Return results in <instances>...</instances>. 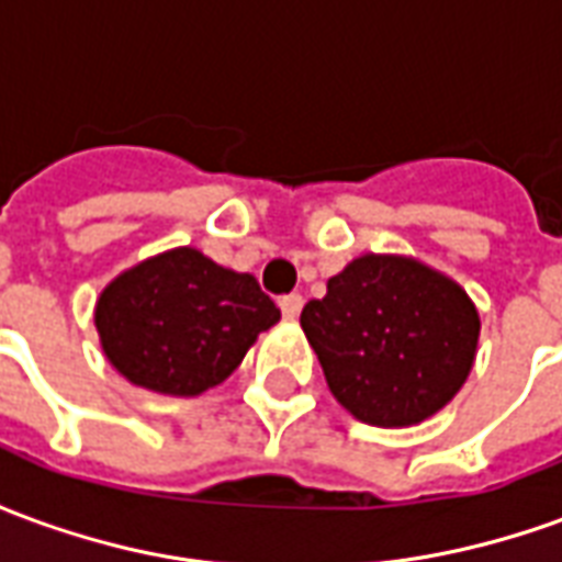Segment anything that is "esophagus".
Listing matches in <instances>:
<instances>
[{
    "label": "esophagus",
    "mask_w": 562,
    "mask_h": 562,
    "mask_svg": "<svg viewBox=\"0 0 562 562\" xmlns=\"http://www.w3.org/2000/svg\"><path fill=\"white\" fill-rule=\"evenodd\" d=\"M301 306H304V297H301V294H282L280 297V310L285 318L301 316Z\"/></svg>",
    "instance_id": "34e87169"
}]
</instances>
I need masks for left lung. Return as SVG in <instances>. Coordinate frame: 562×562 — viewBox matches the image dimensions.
<instances>
[{
  "mask_svg": "<svg viewBox=\"0 0 562 562\" xmlns=\"http://www.w3.org/2000/svg\"><path fill=\"white\" fill-rule=\"evenodd\" d=\"M301 328L330 394L364 424L409 427L467 382L479 313L458 282L415 258L361 256L310 301Z\"/></svg>",
  "mask_w": 562,
  "mask_h": 562,
  "instance_id": "obj_1",
  "label": "left lung"
}]
</instances>
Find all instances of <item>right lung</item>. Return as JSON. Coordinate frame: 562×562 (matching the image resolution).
Here are the masks:
<instances>
[{"mask_svg": "<svg viewBox=\"0 0 562 562\" xmlns=\"http://www.w3.org/2000/svg\"><path fill=\"white\" fill-rule=\"evenodd\" d=\"M277 322L280 310L252 273L222 268L192 246L120 273L95 304L108 361L132 385L171 397L225 382Z\"/></svg>", "mask_w": 562, "mask_h": 562, "instance_id": "add662e5", "label": "right lung"}]
</instances>
